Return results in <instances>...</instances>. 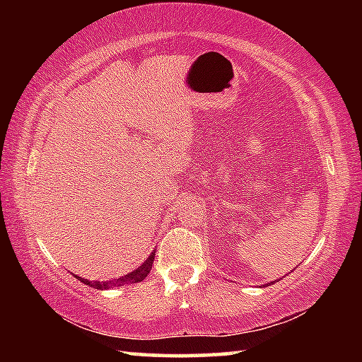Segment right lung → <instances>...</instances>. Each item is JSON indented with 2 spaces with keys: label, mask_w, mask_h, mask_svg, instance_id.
<instances>
[{
  "label": "right lung",
  "mask_w": 362,
  "mask_h": 362,
  "mask_svg": "<svg viewBox=\"0 0 362 362\" xmlns=\"http://www.w3.org/2000/svg\"><path fill=\"white\" fill-rule=\"evenodd\" d=\"M153 260H155V252H151L148 259H146L137 269H134V272L127 273L126 276L113 279V281H88V279L79 278V276H76V278L81 281V283L94 287V289H102V291L110 289V287H118V286H124V284H131V283H140V281H144L146 278V274L150 273Z\"/></svg>",
  "instance_id": "obj_1"
}]
</instances>
